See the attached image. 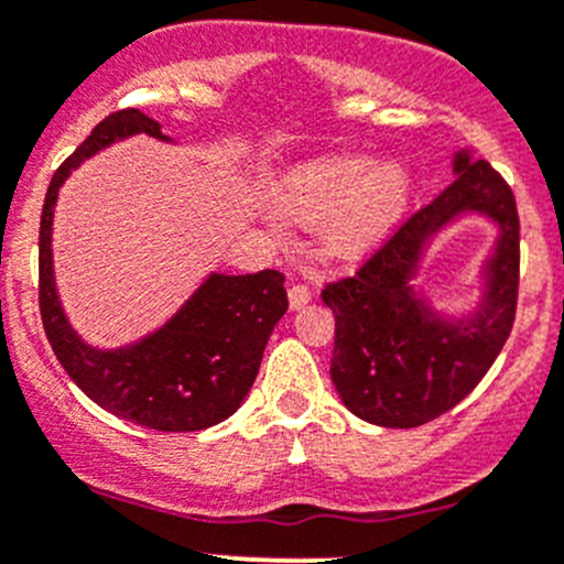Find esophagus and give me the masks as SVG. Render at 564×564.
<instances>
[{
	"mask_svg": "<svg viewBox=\"0 0 564 564\" xmlns=\"http://www.w3.org/2000/svg\"><path fill=\"white\" fill-rule=\"evenodd\" d=\"M308 300H311V289L305 286V283H292V286H289V305H292L294 311L308 305Z\"/></svg>",
	"mask_w": 564,
	"mask_h": 564,
	"instance_id": "esophagus-1",
	"label": "esophagus"
}]
</instances>
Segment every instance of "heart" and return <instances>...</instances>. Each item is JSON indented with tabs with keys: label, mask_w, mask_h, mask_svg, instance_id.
I'll list each match as a JSON object with an SVG mask.
<instances>
[{
	"label": "heart",
	"mask_w": 564,
	"mask_h": 564,
	"mask_svg": "<svg viewBox=\"0 0 564 564\" xmlns=\"http://www.w3.org/2000/svg\"><path fill=\"white\" fill-rule=\"evenodd\" d=\"M413 176L402 160L327 156L289 178L283 209L303 226H322V248L336 259L369 250L402 215Z\"/></svg>",
	"instance_id": "b5f03b06"
}]
</instances>
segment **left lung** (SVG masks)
Instances as JSON below:
<instances>
[{"instance_id": "1", "label": "left lung", "mask_w": 564, "mask_h": 564, "mask_svg": "<svg viewBox=\"0 0 564 564\" xmlns=\"http://www.w3.org/2000/svg\"><path fill=\"white\" fill-rule=\"evenodd\" d=\"M455 182L397 228L355 272L322 292L336 316L330 377L349 413L377 427H421L488 375L516 319L518 209L512 189L471 149L452 156ZM463 216L495 223L468 315L438 312L412 281L429 245Z\"/></svg>"}]
</instances>
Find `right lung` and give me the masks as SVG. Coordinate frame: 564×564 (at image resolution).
Returning <instances> with one entry per match:
<instances>
[{"label": "right lung", "mask_w": 564, "mask_h": 564, "mask_svg": "<svg viewBox=\"0 0 564 564\" xmlns=\"http://www.w3.org/2000/svg\"><path fill=\"white\" fill-rule=\"evenodd\" d=\"M134 134L173 143L154 118L120 109L90 131L48 184L37 264L43 330L70 380L98 408L160 433H195L226 421L245 402L267 341L289 308L286 289L278 270L209 272L165 325L137 341L101 349L74 330L54 281L52 231L59 187L87 160Z\"/></svg>", "instance_id": "right-lung-1"}]
</instances>
